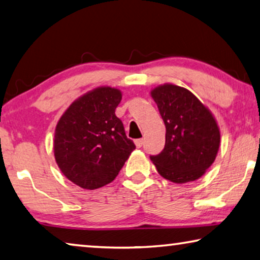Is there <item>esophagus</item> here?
I'll return each instance as SVG.
<instances>
[{
    "instance_id": "1",
    "label": "esophagus",
    "mask_w": 260,
    "mask_h": 260,
    "mask_svg": "<svg viewBox=\"0 0 260 260\" xmlns=\"http://www.w3.org/2000/svg\"><path fill=\"white\" fill-rule=\"evenodd\" d=\"M143 143H145V140H143V139L135 140V146H137L138 148H141L143 146Z\"/></svg>"
}]
</instances>
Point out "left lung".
<instances>
[{"label":"left lung","mask_w":260,"mask_h":260,"mask_svg":"<svg viewBox=\"0 0 260 260\" xmlns=\"http://www.w3.org/2000/svg\"><path fill=\"white\" fill-rule=\"evenodd\" d=\"M166 125V146L150 156L158 174L184 184L203 176L219 151V126L206 106L187 89L163 84L151 91Z\"/></svg>","instance_id":"8db88e82"}]
</instances>
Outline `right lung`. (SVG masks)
Masks as SVG:
<instances>
[{
	"label": "right lung",
	"instance_id": "1",
	"mask_svg": "<svg viewBox=\"0 0 260 260\" xmlns=\"http://www.w3.org/2000/svg\"><path fill=\"white\" fill-rule=\"evenodd\" d=\"M120 101V90L101 86L73 102L57 122L56 164L82 188H100L112 182L135 149L115 115Z\"/></svg>",
	"mask_w": 260,
	"mask_h": 260
}]
</instances>
